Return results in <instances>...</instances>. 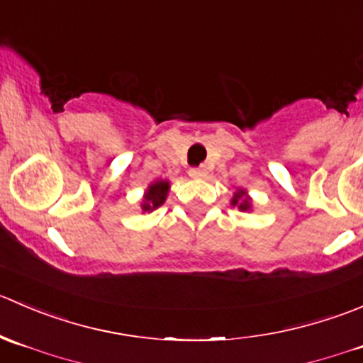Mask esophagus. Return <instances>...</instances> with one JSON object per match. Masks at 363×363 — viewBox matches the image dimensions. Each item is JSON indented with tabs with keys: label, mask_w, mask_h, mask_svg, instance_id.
<instances>
[{
	"label": "esophagus",
	"mask_w": 363,
	"mask_h": 363,
	"mask_svg": "<svg viewBox=\"0 0 363 363\" xmlns=\"http://www.w3.org/2000/svg\"><path fill=\"white\" fill-rule=\"evenodd\" d=\"M189 174L192 178H203L204 174H206V167L204 166H197V167H192V169L189 171Z\"/></svg>",
	"instance_id": "34e87169"
}]
</instances>
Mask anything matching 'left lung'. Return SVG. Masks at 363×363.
<instances>
[{
	"label": "left lung",
	"instance_id": "1",
	"mask_svg": "<svg viewBox=\"0 0 363 363\" xmlns=\"http://www.w3.org/2000/svg\"><path fill=\"white\" fill-rule=\"evenodd\" d=\"M243 190H238V192L235 194V197H233V206H236V204H238V208L240 210H249L250 208V203H249V199H245V197H243Z\"/></svg>",
	"mask_w": 363,
	"mask_h": 363
}]
</instances>
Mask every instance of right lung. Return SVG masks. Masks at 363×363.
I'll list each match as a JSON object with an SVG mask.
<instances>
[{"label": "right lung", "mask_w": 363, "mask_h": 363, "mask_svg": "<svg viewBox=\"0 0 363 363\" xmlns=\"http://www.w3.org/2000/svg\"><path fill=\"white\" fill-rule=\"evenodd\" d=\"M167 189H169V183L167 182L153 183V185L148 189V192H146L145 201H143V210L150 211V210H155V208H159L160 204L166 201Z\"/></svg>", "instance_id": "1"}]
</instances>
